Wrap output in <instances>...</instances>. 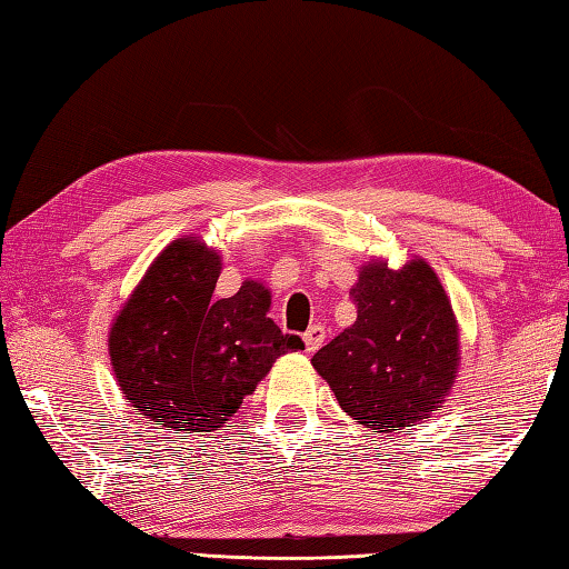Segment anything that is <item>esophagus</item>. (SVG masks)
<instances>
[{"label":"esophagus","instance_id":"34e87169","mask_svg":"<svg viewBox=\"0 0 569 569\" xmlns=\"http://www.w3.org/2000/svg\"><path fill=\"white\" fill-rule=\"evenodd\" d=\"M303 342H306V350L308 352H316L322 342H326V328L322 326H310L308 330H306V336H303Z\"/></svg>","mask_w":569,"mask_h":569}]
</instances>
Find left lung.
Here are the masks:
<instances>
[{
    "label": "left lung",
    "instance_id": "obj_1",
    "mask_svg": "<svg viewBox=\"0 0 569 569\" xmlns=\"http://www.w3.org/2000/svg\"><path fill=\"white\" fill-rule=\"evenodd\" d=\"M358 320L313 355L316 372L362 427L397 433L429 419L459 377V322L431 266L367 261L350 288Z\"/></svg>",
    "mask_w": 569,
    "mask_h": 569
}]
</instances>
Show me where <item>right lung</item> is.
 <instances>
[{
	"mask_svg": "<svg viewBox=\"0 0 569 569\" xmlns=\"http://www.w3.org/2000/svg\"><path fill=\"white\" fill-rule=\"evenodd\" d=\"M221 256L199 237L160 251L108 332L120 392L144 419L207 433L237 415L273 362L303 350L269 318L271 291L243 281L214 300Z\"/></svg>",
	"mask_w": 569,
	"mask_h": 569,
	"instance_id": "obj_1",
	"label": "right lung"
}]
</instances>
